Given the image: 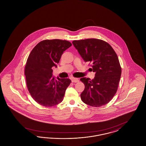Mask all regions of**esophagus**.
Listing matches in <instances>:
<instances>
[{
  "label": "esophagus",
  "instance_id": "obj_1",
  "mask_svg": "<svg viewBox=\"0 0 146 146\" xmlns=\"http://www.w3.org/2000/svg\"><path fill=\"white\" fill-rule=\"evenodd\" d=\"M72 82L73 83H78L79 82V79L78 78H73L72 79Z\"/></svg>",
  "mask_w": 146,
  "mask_h": 146
}]
</instances>
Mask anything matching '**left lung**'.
Wrapping results in <instances>:
<instances>
[{"instance_id":"1","label":"left lung","mask_w":146,"mask_h":146,"mask_svg":"<svg viewBox=\"0 0 146 146\" xmlns=\"http://www.w3.org/2000/svg\"><path fill=\"white\" fill-rule=\"evenodd\" d=\"M72 43L95 73L91 80L86 77L80 79L85 85L80 95L82 101L95 107L107 104L117 92L121 74L117 54L108 42L101 39H86Z\"/></svg>"}]
</instances>
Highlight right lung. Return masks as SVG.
<instances>
[{
	"label": "right lung",
	"mask_w": 146,
	"mask_h": 146,
	"mask_svg": "<svg viewBox=\"0 0 146 146\" xmlns=\"http://www.w3.org/2000/svg\"><path fill=\"white\" fill-rule=\"evenodd\" d=\"M71 46L67 40H44L39 42L29 55L25 74L29 92L38 104L52 107L62 101L71 80L58 77L55 79L52 76V67H57L63 52Z\"/></svg>",
	"instance_id": "obj_1"
}]
</instances>
